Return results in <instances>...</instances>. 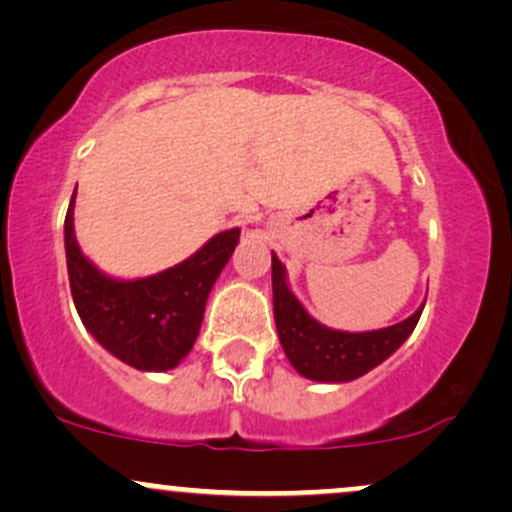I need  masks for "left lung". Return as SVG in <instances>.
Here are the masks:
<instances>
[{
	"label": "left lung",
	"mask_w": 512,
	"mask_h": 512,
	"mask_svg": "<svg viewBox=\"0 0 512 512\" xmlns=\"http://www.w3.org/2000/svg\"><path fill=\"white\" fill-rule=\"evenodd\" d=\"M274 320L281 349L303 378L315 383H349L390 358L419 322L421 305L407 320L373 332H342L317 322L286 281V267L272 252Z\"/></svg>",
	"instance_id": "left-lung-1"
}]
</instances>
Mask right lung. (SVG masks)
<instances>
[{
	"label": "right lung",
	"instance_id": "1",
	"mask_svg": "<svg viewBox=\"0 0 512 512\" xmlns=\"http://www.w3.org/2000/svg\"><path fill=\"white\" fill-rule=\"evenodd\" d=\"M74 199L64 219V250L72 298L91 337L127 366L166 373L190 354L211 286L231 260L240 228L216 233L195 255L175 267L144 276L115 279L81 252L74 236Z\"/></svg>",
	"mask_w": 512,
	"mask_h": 512
}]
</instances>
